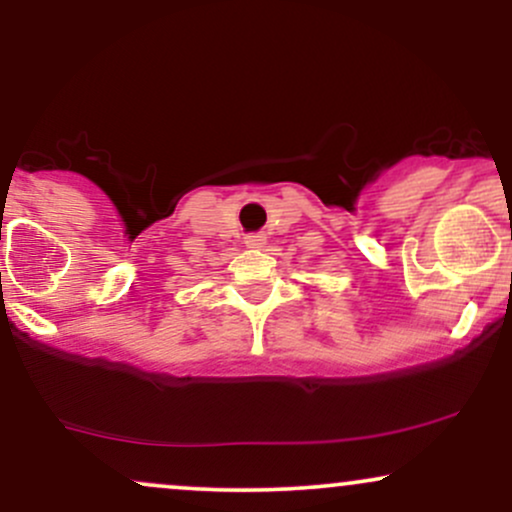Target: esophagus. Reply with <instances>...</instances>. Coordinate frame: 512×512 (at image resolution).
I'll return each mask as SVG.
<instances>
[{
	"label": "esophagus",
	"mask_w": 512,
	"mask_h": 512,
	"mask_svg": "<svg viewBox=\"0 0 512 512\" xmlns=\"http://www.w3.org/2000/svg\"><path fill=\"white\" fill-rule=\"evenodd\" d=\"M245 245H248V248H252V250H262L264 245H267V238L260 236V233H252V236L245 238Z\"/></svg>",
	"instance_id": "1"
}]
</instances>
